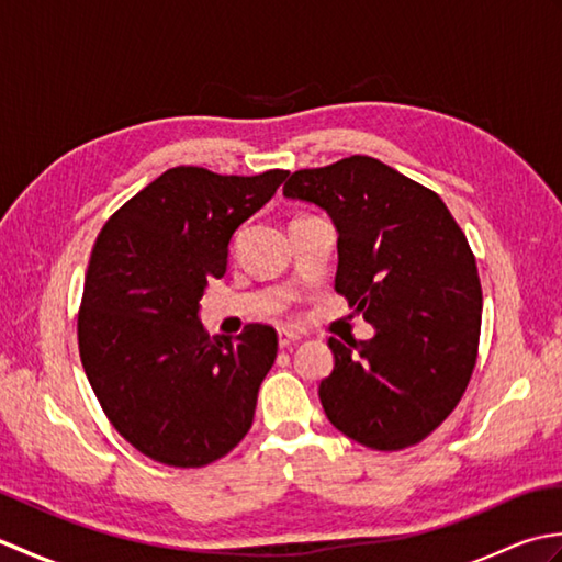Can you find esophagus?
<instances>
[{"instance_id":"34e87169","label":"esophagus","mask_w":562,"mask_h":562,"mask_svg":"<svg viewBox=\"0 0 562 562\" xmlns=\"http://www.w3.org/2000/svg\"><path fill=\"white\" fill-rule=\"evenodd\" d=\"M302 340V336L300 333H294V330H288V328H282L280 333H278V342H280V348H292L294 342H300Z\"/></svg>"}]
</instances>
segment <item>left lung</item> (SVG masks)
<instances>
[{
  "instance_id": "8db88e82",
  "label": "left lung",
  "mask_w": 562,
  "mask_h": 562,
  "mask_svg": "<svg viewBox=\"0 0 562 562\" xmlns=\"http://www.w3.org/2000/svg\"><path fill=\"white\" fill-rule=\"evenodd\" d=\"M282 193L328 214L336 292L374 326L369 340H328V420L379 451L415 445L457 408L475 367L483 296L469 241L437 193L372 157L296 171Z\"/></svg>"
}]
</instances>
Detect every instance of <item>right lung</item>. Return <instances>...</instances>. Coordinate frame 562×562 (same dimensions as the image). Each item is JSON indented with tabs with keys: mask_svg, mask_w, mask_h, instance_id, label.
<instances>
[{
	"mask_svg": "<svg viewBox=\"0 0 562 562\" xmlns=\"http://www.w3.org/2000/svg\"><path fill=\"white\" fill-rule=\"evenodd\" d=\"M284 178L176 166L97 238L79 312L81 364L113 427L154 461L198 469L229 453L254 423L278 333L248 324L236 340L210 338L200 300L226 272L234 232Z\"/></svg>",
	"mask_w": 562,
	"mask_h": 562,
	"instance_id": "add662e5",
	"label": "right lung"
}]
</instances>
